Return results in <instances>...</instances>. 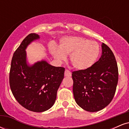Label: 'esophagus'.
I'll use <instances>...</instances> for the list:
<instances>
[{
  "label": "esophagus",
  "mask_w": 129,
  "mask_h": 129,
  "mask_svg": "<svg viewBox=\"0 0 129 129\" xmlns=\"http://www.w3.org/2000/svg\"><path fill=\"white\" fill-rule=\"evenodd\" d=\"M64 75L66 76H72V73L69 70H65Z\"/></svg>",
  "instance_id": "obj_1"
}]
</instances>
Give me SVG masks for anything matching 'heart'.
<instances>
[{"label": "heart", "instance_id": "b5f03b06", "mask_svg": "<svg viewBox=\"0 0 129 129\" xmlns=\"http://www.w3.org/2000/svg\"><path fill=\"white\" fill-rule=\"evenodd\" d=\"M100 46L97 42L78 36L62 38L59 47L53 46L51 53L58 61L66 59L70 54V62L75 69L85 70L91 68L100 55Z\"/></svg>", "mask_w": 129, "mask_h": 129}]
</instances>
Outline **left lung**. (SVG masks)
<instances>
[{
	"label": "left lung",
	"instance_id": "obj_1",
	"mask_svg": "<svg viewBox=\"0 0 129 129\" xmlns=\"http://www.w3.org/2000/svg\"><path fill=\"white\" fill-rule=\"evenodd\" d=\"M102 55L90 69L72 72L73 91L77 104L87 112L100 111L113 100L118 81V69L110 48L103 43Z\"/></svg>",
	"mask_w": 129,
	"mask_h": 129
}]
</instances>
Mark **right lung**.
<instances>
[{
  "instance_id": "1",
  "label": "right lung",
  "mask_w": 129,
  "mask_h": 129,
  "mask_svg": "<svg viewBox=\"0 0 129 129\" xmlns=\"http://www.w3.org/2000/svg\"><path fill=\"white\" fill-rule=\"evenodd\" d=\"M38 34L31 33L13 54L10 72V85L17 101L27 110L42 112L54 105L57 91L64 77L65 69L51 66L46 60L32 66L26 62V48Z\"/></svg>"
}]
</instances>
